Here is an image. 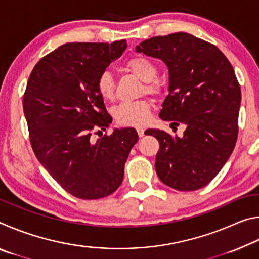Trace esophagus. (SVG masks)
<instances>
[{
  "mask_svg": "<svg viewBox=\"0 0 259 259\" xmlns=\"http://www.w3.org/2000/svg\"><path fill=\"white\" fill-rule=\"evenodd\" d=\"M136 130H137V134L139 137H143L144 134H145V130H144V128H142V126H137V129Z\"/></svg>",
  "mask_w": 259,
  "mask_h": 259,
  "instance_id": "1",
  "label": "esophagus"
}]
</instances>
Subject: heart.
Here are the masks:
<instances>
[{
  "mask_svg": "<svg viewBox=\"0 0 259 259\" xmlns=\"http://www.w3.org/2000/svg\"><path fill=\"white\" fill-rule=\"evenodd\" d=\"M125 71L134 74L144 82V93L159 96L162 91L160 82L156 80L157 68L151 59L143 56H136L124 63ZM96 89L104 100H111L114 97L115 83L111 72L105 71L96 81ZM151 102L140 99L131 103H122L113 111V116L121 125H144L150 119Z\"/></svg>",
  "mask_w": 259,
  "mask_h": 259,
  "instance_id": "heart-1",
  "label": "heart"
}]
</instances>
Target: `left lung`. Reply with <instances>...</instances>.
<instances>
[{
	"mask_svg": "<svg viewBox=\"0 0 259 259\" xmlns=\"http://www.w3.org/2000/svg\"><path fill=\"white\" fill-rule=\"evenodd\" d=\"M136 51L168 66L169 95L160 117L186 126L183 137L147 131L160 144L157 176L177 191L202 188L221 171L238 139L241 89L234 69L216 46L187 33L151 37Z\"/></svg>",
	"mask_w": 259,
	"mask_h": 259,
	"instance_id": "1",
	"label": "left lung"
}]
</instances>
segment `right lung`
<instances>
[{
    "label": "right lung",
    "instance_id": "right-lung-1",
    "mask_svg": "<svg viewBox=\"0 0 259 259\" xmlns=\"http://www.w3.org/2000/svg\"><path fill=\"white\" fill-rule=\"evenodd\" d=\"M125 40L60 46L35 65L23 107L35 156L69 194L105 198L123 181L124 164L138 135L115 129L94 140L112 122L96 81L123 54Z\"/></svg>",
    "mask_w": 259,
    "mask_h": 259
}]
</instances>
